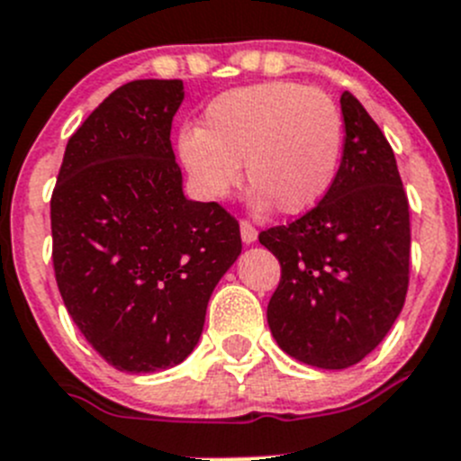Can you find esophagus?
<instances>
[{"mask_svg": "<svg viewBox=\"0 0 461 461\" xmlns=\"http://www.w3.org/2000/svg\"><path fill=\"white\" fill-rule=\"evenodd\" d=\"M240 233H242L244 244H253L258 240V230L251 221H240Z\"/></svg>", "mask_w": 461, "mask_h": 461, "instance_id": "1", "label": "esophagus"}]
</instances>
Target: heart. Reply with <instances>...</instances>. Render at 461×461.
I'll use <instances>...</instances> for the list:
<instances>
[{
    "mask_svg": "<svg viewBox=\"0 0 461 461\" xmlns=\"http://www.w3.org/2000/svg\"><path fill=\"white\" fill-rule=\"evenodd\" d=\"M344 151V117L328 92L274 81L219 95L201 129L178 135V156L203 199H223L242 178L260 208L312 210L330 192Z\"/></svg>",
    "mask_w": 461,
    "mask_h": 461,
    "instance_id": "b5f03b06",
    "label": "heart"
}]
</instances>
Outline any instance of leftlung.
<instances>
[{
	"label": "left lung",
	"mask_w": 461,
	"mask_h": 461,
	"mask_svg": "<svg viewBox=\"0 0 461 461\" xmlns=\"http://www.w3.org/2000/svg\"><path fill=\"white\" fill-rule=\"evenodd\" d=\"M339 102L344 156L330 192L303 217L260 233L280 262L267 308L271 335L319 369L365 359L401 314L410 285V203L396 158L350 92Z\"/></svg>",
	"instance_id": "obj_1"
}]
</instances>
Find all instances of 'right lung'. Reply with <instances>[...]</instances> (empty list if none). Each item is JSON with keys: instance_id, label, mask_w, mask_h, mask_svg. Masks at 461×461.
Returning <instances> with one entry per match:
<instances>
[{"instance_id": "1", "label": "right lung", "mask_w": 461, "mask_h": 461, "mask_svg": "<svg viewBox=\"0 0 461 461\" xmlns=\"http://www.w3.org/2000/svg\"><path fill=\"white\" fill-rule=\"evenodd\" d=\"M183 81L108 95L65 147L51 194V260L69 317L108 365L153 374L194 350L210 294L242 253L240 223L190 201L174 158Z\"/></svg>"}]
</instances>
